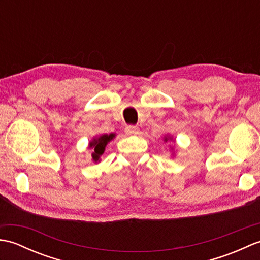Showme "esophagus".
<instances>
[{"label": "esophagus", "mask_w": 260, "mask_h": 260, "mask_svg": "<svg viewBox=\"0 0 260 260\" xmlns=\"http://www.w3.org/2000/svg\"><path fill=\"white\" fill-rule=\"evenodd\" d=\"M140 128L137 126H134V125H127L125 127V132L126 134H137L139 133Z\"/></svg>", "instance_id": "34e87169"}]
</instances>
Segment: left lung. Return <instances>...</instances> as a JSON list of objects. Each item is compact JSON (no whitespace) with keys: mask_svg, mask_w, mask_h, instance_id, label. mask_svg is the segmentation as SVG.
Instances as JSON below:
<instances>
[{"mask_svg":"<svg viewBox=\"0 0 260 260\" xmlns=\"http://www.w3.org/2000/svg\"><path fill=\"white\" fill-rule=\"evenodd\" d=\"M165 141H168V139H165Z\"/></svg>","mask_w":260,"mask_h":260,"instance_id":"1","label":"left lung"}]
</instances>
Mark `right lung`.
Instances as JSON below:
<instances>
[{"label": "right lung", "mask_w": 260, "mask_h": 260, "mask_svg": "<svg viewBox=\"0 0 260 260\" xmlns=\"http://www.w3.org/2000/svg\"><path fill=\"white\" fill-rule=\"evenodd\" d=\"M113 137H115L114 134H105V135H102L101 137H98V139H95L92 142H90V147L93 150V153H92V159L93 161H98L99 159V156L102 155V154L104 153L105 151V146L107 145V143L113 140Z\"/></svg>", "instance_id": "right-lung-1"}]
</instances>
